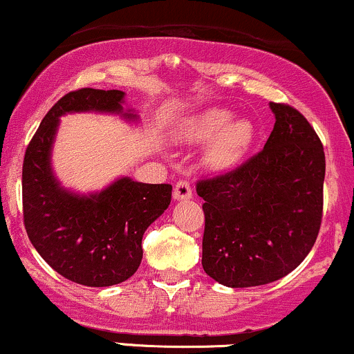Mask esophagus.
<instances>
[{
  "label": "esophagus",
  "mask_w": 354,
  "mask_h": 354,
  "mask_svg": "<svg viewBox=\"0 0 354 354\" xmlns=\"http://www.w3.org/2000/svg\"><path fill=\"white\" fill-rule=\"evenodd\" d=\"M192 196H193L192 186H189L188 181H185V180L178 181L176 186H174V189H173L174 200H189Z\"/></svg>",
  "instance_id": "esophagus-1"
}]
</instances>
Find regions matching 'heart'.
Returning <instances> with one entry per match:
<instances>
[{"label":"heart","instance_id":"b5f03b06","mask_svg":"<svg viewBox=\"0 0 354 354\" xmlns=\"http://www.w3.org/2000/svg\"><path fill=\"white\" fill-rule=\"evenodd\" d=\"M234 118L225 107H208L178 120L174 138L186 145L207 142L205 165L213 171H227L239 165L250 149L255 127L247 118Z\"/></svg>","mask_w":354,"mask_h":354}]
</instances>
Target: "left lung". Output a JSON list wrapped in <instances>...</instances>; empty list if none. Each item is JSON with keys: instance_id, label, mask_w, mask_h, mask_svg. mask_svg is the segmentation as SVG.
<instances>
[{"instance_id": "8db88e82", "label": "left lung", "mask_w": 354, "mask_h": 354, "mask_svg": "<svg viewBox=\"0 0 354 354\" xmlns=\"http://www.w3.org/2000/svg\"><path fill=\"white\" fill-rule=\"evenodd\" d=\"M269 106L275 124L263 149L196 183L205 200L201 266L227 287L279 281L308 257L319 234L324 149L301 112Z\"/></svg>"}]
</instances>
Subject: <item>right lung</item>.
<instances>
[{
  "label": "right lung",
  "instance_id": "obj_1",
  "mask_svg": "<svg viewBox=\"0 0 354 354\" xmlns=\"http://www.w3.org/2000/svg\"><path fill=\"white\" fill-rule=\"evenodd\" d=\"M122 91L80 88L48 111L23 161V218L41 259L68 281L109 287L127 281L142 259V235L171 203V185H147L122 176L100 192L80 195L64 188L52 168L60 118L106 112L138 120L124 109Z\"/></svg>",
  "mask_w": 354,
  "mask_h": 354
}]
</instances>
